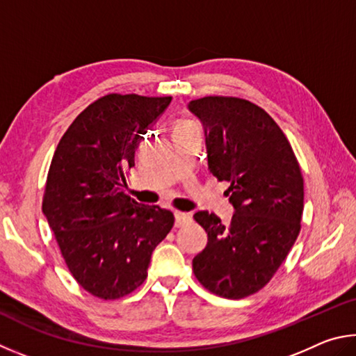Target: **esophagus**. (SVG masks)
<instances>
[{
    "label": "esophagus",
    "instance_id": "1",
    "mask_svg": "<svg viewBox=\"0 0 356 356\" xmlns=\"http://www.w3.org/2000/svg\"><path fill=\"white\" fill-rule=\"evenodd\" d=\"M192 220V216L188 213H175V227L179 228L189 223Z\"/></svg>",
    "mask_w": 356,
    "mask_h": 356
}]
</instances>
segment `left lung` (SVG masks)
Instances as JSON below:
<instances>
[{
  "label": "left lung",
  "instance_id": "left-lung-1",
  "mask_svg": "<svg viewBox=\"0 0 356 356\" xmlns=\"http://www.w3.org/2000/svg\"><path fill=\"white\" fill-rule=\"evenodd\" d=\"M189 109L207 128L208 167L229 183L236 211L228 225L208 211L195 213L208 244L192 269L204 289L239 300L270 282L300 233L302 170L288 137L258 104L203 97Z\"/></svg>",
  "mask_w": 356,
  "mask_h": 356
}]
</instances>
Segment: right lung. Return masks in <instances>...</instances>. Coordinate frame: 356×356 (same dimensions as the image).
I'll list each match as a JSON object with an SVG mask.
<instances>
[{
    "instance_id": "obj_1",
    "label": "right lung",
    "mask_w": 356,
    "mask_h": 356,
    "mask_svg": "<svg viewBox=\"0 0 356 356\" xmlns=\"http://www.w3.org/2000/svg\"><path fill=\"white\" fill-rule=\"evenodd\" d=\"M170 102L108 93L74 118L53 154L42 211L72 277L102 300L145 282L153 250L173 227L170 211L124 192L142 134Z\"/></svg>"
}]
</instances>
